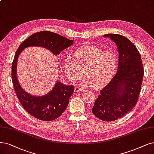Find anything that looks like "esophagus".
I'll use <instances>...</instances> for the list:
<instances>
[{
    "instance_id": "obj_1",
    "label": "esophagus",
    "mask_w": 154,
    "mask_h": 154,
    "mask_svg": "<svg viewBox=\"0 0 154 154\" xmlns=\"http://www.w3.org/2000/svg\"><path fill=\"white\" fill-rule=\"evenodd\" d=\"M75 93H79V92H82V89H81V88H78V87H75Z\"/></svg>"
}]
</instances>
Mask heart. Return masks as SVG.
<instances>
[{
	"mask_svg": "<svg viewBox=\"0 0 154 154\" xmlns=\"http://www.w3.org/2000/svg\"><path fill=\"white\" fill-rule=\"evenodd\" d=\"M116 64V56L112 51L86 45L76 50L74 58L67 56L64 67L70 81L81 77L83 72L86 82L93 88H100L110 80Z\"/></svg>",
	"mask_w": 154,
	"mask_h": 154,
	"instance_id": "heart-1",
	"label": "heart"
}]
</instances>
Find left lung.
I'll return each instance as SVG.
<instances>
[{
  "instance_id": "obj_1",
  "label": "left lung",
  "mask_w": 154,
  "mask_h": 154,
  "mask_svg": "<svg viewBox=\"0 0 154 154\" xmlns=\"http://www.w3.org/2000/svg\"><path fill=\"white\" fill-rule=\"evenodd\" d=\"M117 45V72L110 82L100 90L92 109L93 114L104 121H113L124 116L136 105L144 75L141 55L129 40L119 34L108 33Z\"/></svg>"
}]
</instances>
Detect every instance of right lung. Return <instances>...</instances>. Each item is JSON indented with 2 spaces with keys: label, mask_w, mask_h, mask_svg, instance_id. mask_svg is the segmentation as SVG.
<instances>
[{
  "label": "right lung",
  "mask_w": 154,
  "mask_h": 154,
  "mask_svg": "<svg viewBox=\"0 0 154 154\" xmlns=\"http://www.w3.org/2000/svg\"><path fill=\"white\" fill-rule=\"evenodd\" d=\"M73 41L58 33L42 31L33 33L23 42L16 51L12 63V77L14 88L20 102L25 110L39 120L53 121L58 118L68 106L70 96L73 93V86H66L61 82H56L50 93L42 96H34L21 88L16 75L17 61L20 53L25 48L43 47L51 51L54 55L73 44Z\"/></svg>",
  "instance_id": "add662e5"
}]
</instances>
